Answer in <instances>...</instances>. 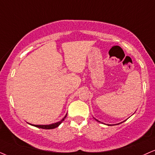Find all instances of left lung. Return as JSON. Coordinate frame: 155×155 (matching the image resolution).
<instances>
[{"instance_id":"left-lung-1","label":"left lung","mask_w":155,"mask_h":155,"mask_svg":"<svg viewBox=\"0 0 155 155\" xmlns=\"http://www.w3.org/2000/svg\"><path fill=\"white\" fill-rule=\"evenodd\" d=\"M98 121V120H97ZM98 122H100V121H98Z\"/></svg>"}]
</instances>
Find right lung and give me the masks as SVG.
<instances>
[{"label": "right lung", "instance_id": "add662e5", "mask_svg": "<svg viewBox=\"0 0 155 155\" xmlns=\"http://www.w3.org/2000/svg\"><path fill=\"white\" fill-rule=\"evenodd\" d=\"M66 115H67V114L65 115V117L62 119V120H61V121H59V122L55 123V124H50V125H32V126H35V127L43 128V129H53V128L58 127V126L59 125L61 124L63 120H64V119L66 118Z\"/></svg>", "mask_w": 155, "mask_h": 155}]
</instances>
